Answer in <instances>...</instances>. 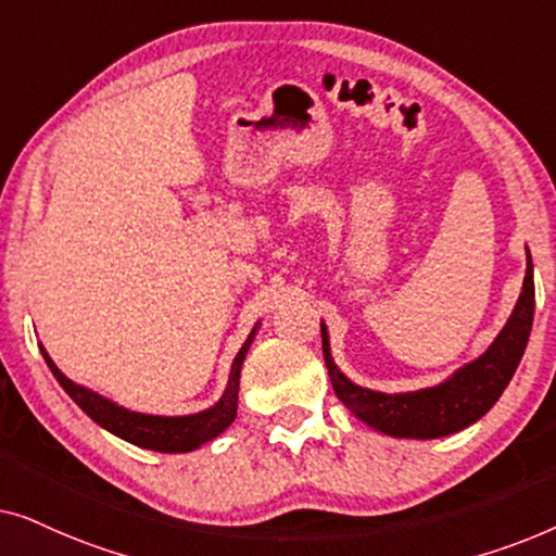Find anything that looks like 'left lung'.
<instances>
[{
  "label": "left lung",
  "mask_w": 556,
  "mask_h": 556,
  "mask_svg": "<svg viewBox=\"0 0 556 556\" xmlns=\"http://www.w3.org/2000/svg\"><path fill=\"white\" fill-rule=\"evenodd\" d=\"M531 321H534V265L527 248V276H523L521 295L506 326L478 359L453 371L445 382L400 394L375 392L354 384L333 364L329 331L321 321L324 359L337 397L369 428L392 438H445L481 420L496 405L519 367L531 333Z\"/></svg>",
  "instance_id": "left-lung-1"
}]
</instances>
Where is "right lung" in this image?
I'll return each instance as SVG.
<instances>
[{"label": "right lung", "instance_id": "add662e5", "mask_svg": "<svg viewBox=\"0 0 556 556\" xmlns=\"http://www.w3.org/2000/svg\"><path fill=\"white\" fill-rule=\"evenodd\" d=\"M257 326L250 331V337L238 356L232 359L230 367V379H227V387L215 405L202 409V413L194 415H181V417H164V415H143V413H131V409L116 405V402L101 397V394L88 390V387L75 384L73 379H67L63 371L55 367V362L50 359V354L40 346V352L48 362V367L60 387L71 394L75 405H78L83 413H86L90 420L101 425L113 435L126 440V443L147 447V451L156 453H189L197 451V447L207 443V440H215L219 432L227 430L238 415V392H240V369L242 362H245V354L250 344H253Z\"/></svg>", "mask_w": 556, "mask_h": 556}]
</instances>
